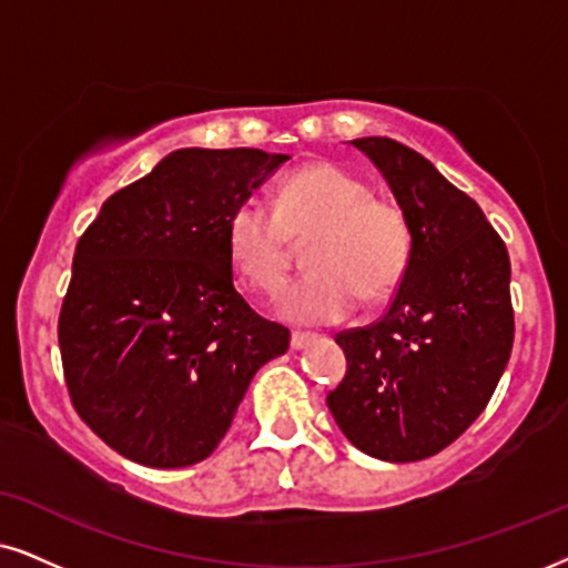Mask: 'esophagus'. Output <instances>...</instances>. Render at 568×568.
I'll list each match as a JSON object with an SVG mask.
<instances>
[{"label": "esophagus", "instance_id": "34e87169", "mask_svg": "<svg viewBox=\"0 0 568 568\" xmlns=\"http://www.w3.org/2000/svg\"><path fill=\"white\" fill-rule=\"evenodd\" d=\"M312 341H314V335H308V333H293V335H291V348H293V351H301V348H306Z\"/></svg>", "mask_w": 568, "mask_h": 568}]
</instances>
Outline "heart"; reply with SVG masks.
<instances>
[{
	"label": "heart",
	"instance_id": "heart-1",
	"mask_svg": "<svg viewBox=\"0 0 568 568\" xmlns=\"http://www.w3.org/2000/svg\"><path fill=\"white\" fill-rule=\"evenodd\" d=\"M306 248V277L280 291L277 312L293 325H333L356 298H385L404 277L412 227L396 201L337 162H312L280 185L275 210L246 199L227 217V251L251 288L272 293L291 262V241Z\"/></svg>",
	"mask_w": 568,
	"mask_h": 568
}]
</instances>
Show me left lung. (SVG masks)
Listing matches in <instances>:
<instances>
[{
	"label": "left lung",
	"mask_w": 568,
	"mask_h": 568,
	"mask_svg": "<svg viewBox=\"0 0 568 568\" xmlns=\"http://www.w3.org/2000/svg\"><path fill=\"white\" fill-rule=\"evenodd\" d=\"M412 227L385 317L335 337L348 358L327 393L341 433L379 462L435 456L485 412L514 346L511 262L477 201L393 139L351 141Z\"/></svg>",
	"instance_id": "1"
}]
</instances>
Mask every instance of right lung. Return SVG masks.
Segmentation results:
<instances>
[{
	"mask_svg": "<svg viewBox=\"0 0 568 568\" xmlns=\"http://www.w3.org/2000/svg\"><path fill=\"white\" fill-rule=\"evenodd\" d=\"M178 149L102 204L75 246L60 351L81 419L120 456L181 469L212 456L251 379L291 333L235 291L227 217L288 162Z\"/></svg>",
	"mask_w": 568,
	"mask_h": 568,
	"instance_id": "1",
	"label": "right lung"
}]
</instances>
